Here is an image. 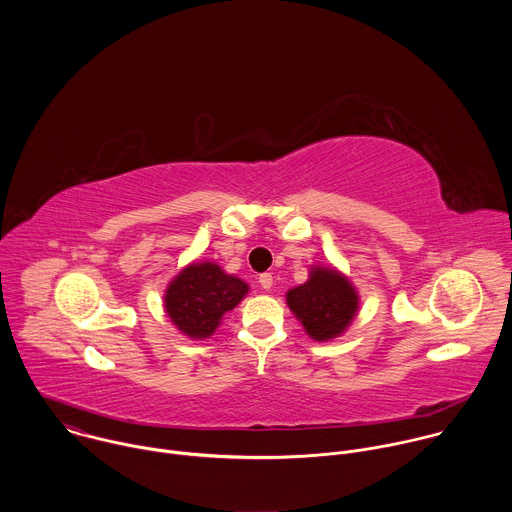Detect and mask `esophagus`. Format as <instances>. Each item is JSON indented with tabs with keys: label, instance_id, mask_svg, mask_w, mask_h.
<instances>
[{
	"label": "esophagus",
	"instance_id": "1",
	"mask_svg": "<svg viewBox=\"0 0 512 512\" xmlns=\"http://www.w3.org/2000/svg\"><path fill=\"white\" fill-rule=\"evenodd\" d=\"M259 285H261L263 289H271V285H273V275H271V273H261V275H259Z\"/></svg>",
	"mask_w": 512,
	"mask_h": 512
}]
</instances>
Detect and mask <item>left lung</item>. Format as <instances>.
<instances>
[{
  "label": "left lung",
  "instance_id": "8db88e82",
  "mask_svg": "<svg viewBox=\"0 0 512 512\" xmlns=\"http://www.w3.org/2000/svg\"><path fill=\"white\" fill-rule=\"evenodd\" d=\"M285 302L316 342H330L342 336L360 308L356 287L332 265H312L308 281L291 287Z\"/></svg>",
  "mask_w": 512,
  "mask_h": 512
}]
</instances>
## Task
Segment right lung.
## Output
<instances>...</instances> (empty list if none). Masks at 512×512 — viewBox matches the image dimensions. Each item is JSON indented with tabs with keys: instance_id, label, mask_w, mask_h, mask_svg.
Returning a JSON list of instances; mask_svg holds the SVG:
<instances>
[{
	"instance_id": "right-lung-1",
	"label": "right lung",
	"mask_w": 512,
	"mask_h": 512,
	"mask_svg": "<svg viewBox=\"0 0 512 512\" xmlns=\"http://www.w3.org/2000/svg\"><path fill=\"white\" fill-rule=\"evenodd\" d=\"M247 294L249 283L227 273L216 261H192L168 283L164 310L184 336L204 340Z\"/></svg>"
}]
</instances>
